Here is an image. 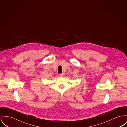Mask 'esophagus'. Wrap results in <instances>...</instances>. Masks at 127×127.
I'll return each instance as SVG.
<instances>
[{"label":"esophagus","instance_id":"esophagus-1","mask_svg":"<svg viewBox=\"0 0 127 127\" xmlns=\"http://www.w3.org/2000/svg\"><path fill=\"white\" fill-rule=\"evenodd\" d=\"M64 73L60 74H59V77H62V76H64Z\"/></svg>","mask_w":127,"mask_h":127}]
</instances>
